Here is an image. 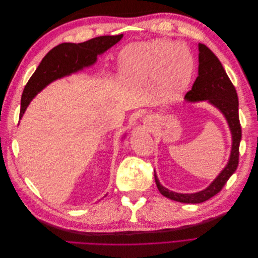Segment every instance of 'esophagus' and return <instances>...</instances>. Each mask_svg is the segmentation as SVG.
<instances>
[{
  "label": "esophagus",
  "mask_w": 258,
  "mask_h": 258,
  "mask_svg": "<svg viewBox=\"0 0 258 258\" xmlns=\"http://www.w3.org/2000/svg\"><path fill=\"white\" fill-rule=\"evenodd\" d=\"M143 124L144 126L150 130V129H153L155 128V124H156V119L154 118L153 116H146L145 118L143 119Z\"/></svg>",
  "instance_id": "esophagus-1"
}]
</instances>
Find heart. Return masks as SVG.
Listing matches in <instances>:
<instances>
[{"label": "heart", "instance_id": "1", "mask_svg": "<svg viewBox=\"0 0 258 258\" xmlns=\"http://www.w3.org/2000/svg\"><path fill=\"white\" fill-rule=\"evenodd\" d=\"M195 72L188 46L158 38L132 44L119 56L120 81L129 86L155 83L163 100H173L187 87Z\"/></svg>", "mask_w": 258, "mask_h": 258}]
</instances>
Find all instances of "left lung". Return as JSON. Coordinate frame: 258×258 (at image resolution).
<instances>
[{
	"label": "left lung",
	"instance_id": "8db88e82",
	"mask_svg": "<svg viewBox=\"0 0 258 258\" xmlns=\"http://www.w3.org/2000/svg\"><path fill=\"white\" fill-rule=\"evenodd\" d=\"M199 67L198 77L191 90L186 93L185 102H207L215 107L225 117L231 135V148L227 163L218 175L205 189L197 192L183 194L168 189L161 185L154 171L155 182L163 196L183 204H201L221 191L229 177L235 173L239 163V146L241 141V126L239 121V101L237 91L224 70L221 61L205 44H198Z\"/></svg>",
	"mask_w": 258,
	"mask_h": 258
}]
</instances>
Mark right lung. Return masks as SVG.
I'll return each mask as SVG.
<instances>
[{
  "label": "right lung",
  "instance_id": "1",
  "mask_svg": "<svg viewBox=\"0 0 258 258\" xmlns=\"http://www.w3.org/2000/svg\"><path fill=\"white\" fill-rule=\"evenodd\" d=\"M122 36L123 34L99 36L84 43H62L53 47L43 58L40 66L26 85L21 97L19 118H22L31 101L45 87L54 81L93 67L98 60V56L113 47L121 40ZM124 138L126 134L122 140Z\"/></svg>",
  "mask_w": 258,
  "mask_h": 258
}]
</instances>
